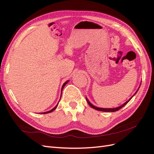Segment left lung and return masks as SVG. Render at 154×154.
Returning <instances> with one entry per match:
<instances>
[{
  "label": "left lung",
  "mask_w": 154,
  "mask_h": 154,
  "mask_svg": "<svg viewBox=\"0 0 154 154\" xmlns=\"http://www.w3.org/2000/svg\"><path fill=\"white\" fill-rule=\"evenodd\" d=\"M139 88L137 89V91L136 92V93H135V94H134L131 97H130V98L127 101H126L124 104H123L122 105H121V106H118V107H116V108H114V109H103V108H99V107H96V106H95L93 105L91 103V102L88 100V99L87 98V97H86V100H87V101L88 104L89 105L92 107V109H95V110H100V111H103V112H116V111H118V110H119V109H122V107H123L126 104H127V103H128V102L130 101V100L132 99V97L135 94H136L137 92V91H138V90H139Z\"/></svg>",
  "instance_id": "left-lung-1"
}]
</instances>
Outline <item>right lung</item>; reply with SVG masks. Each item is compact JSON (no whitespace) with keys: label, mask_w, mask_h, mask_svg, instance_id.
Instances as JSON below:
<instances>
[{"label":"right lung","mask_w":154,"mask_h":154,"mask_svg":"<svg viewBox=\"0 0 154 154\" xmlns=\"http://www.w3.org/2000/svg\"><path fill=\"white\" fill-rule=\"evenodd\" d=\"M69 82V80L68 81H67L66 82H65L64 83H63V85H62V90H61V91L62 92V90H63V87H65V85H66L67 83V82ZM62 93V92H61ZM61 96H62V94H61ZM60 98H61V97H60ZM58 103L57 105V106H55V107H54V108L52 109V110H49V111H48V112H42V113H41V114H48V113H50V112H53V110H54L56 109H57V106H58Z\"/></svg>","instance_id":"add662e5"}]
</instances>
